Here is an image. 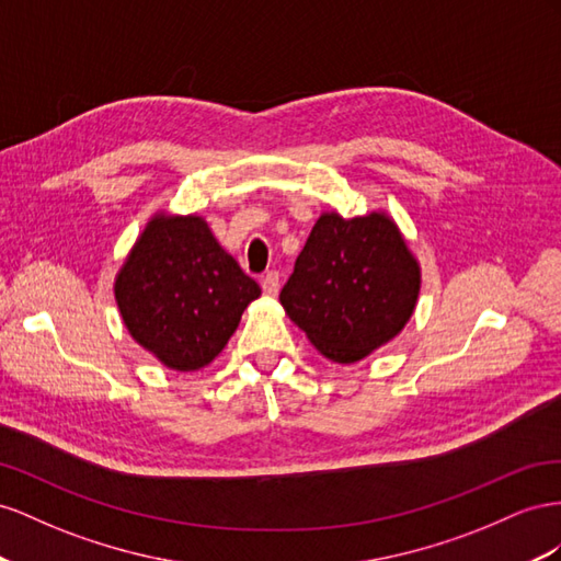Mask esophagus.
<instances>
[{"instance_id": "obj_1", "label": "esophagus", "mask_w": 561, "mask_h": 561, "mask_svg": "<svg viewBox=\"0 0 561 561\" xmlns=\"http://www.w3.org/2000/svg\"><path fill=\"white\" fill-rule=\"evenodd\" d=\"M261 286H263V294H265V296L275 298V296L279 294V272L272 270V272H267V275H263Z\"/></svg>"}]
</instances>
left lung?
<instances>
[{
  "label": "left lung",
  "instance_id": "left-lung-1",
  "mask_svg": "<svg viewBox=\"0 0 561 561\" xmlns=\"http://www.w3.org/2000/svg\"><path fill=\"white\" fill-rule=\"evenodd\" d=\"M419 294L421 263L392 216L324 211L279 300L327 359L355 364L399 335Z\"/></svg>",
  "mask_w": 561,
  "mask_h": 561
}]
</instances>
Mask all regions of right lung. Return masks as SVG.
<instances>
[{
    "mask_svg": "<svg viewBox=\"0 0 561 561\" xmlns=\"http://www.w3.org/2000/svg\"><path fill=\"white\" fill-rule=\"evenodd\" d=\"M261 286L218 244L202 216L157 211L115 277L131 339L171 371L209 366Z\"/></svg>",
    "mask_w": 561,
    "mask_h": 561,
    "instance_id": "add662e5",
    "label": "right lung"
}]
</instances>
